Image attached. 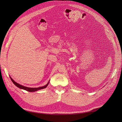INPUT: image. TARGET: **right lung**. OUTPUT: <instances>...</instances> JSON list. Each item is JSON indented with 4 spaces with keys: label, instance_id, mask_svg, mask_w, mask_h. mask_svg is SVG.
<instances>
[{
    "label": "right lung",
    "instance_id": "add662e5",
    "mask_svg": "<svg viewBox=\"0 0 122 122\" xmlns=\"http://www.w3.org/2000/svg\"><path fill=\"white\" fill-rule=\"evenodd\" d=\"M10 78L12 81L13 82V84L16 86H17L18 87L20 88L21 89H24V90H25L27 91H28V92H36V91H37L38 90H40V89H43V88H46L47 87V86L48 85V84L49 82V81L48 82L47 84L46 85L44 86H41V87H37V88H31V87H26V86H23L22 85H21L20 84H18V83H17L16 82H15L13 80L11 76H10Z\"/></svg>",
    "mask_w": 122,
    "mask_h": 122
}]
</instances>
